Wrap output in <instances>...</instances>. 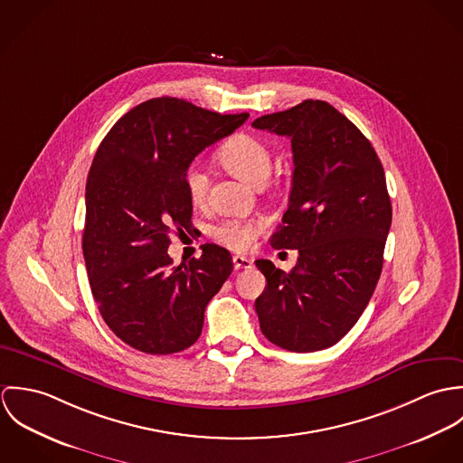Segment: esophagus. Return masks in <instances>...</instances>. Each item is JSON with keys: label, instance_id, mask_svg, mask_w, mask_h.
<instances>
[{"label": "esophagus", "instance_id": "34e87169", "mask_svg": "<svg viewBox=\"0 0 463 463\" xmlns=\"http://www.w3.org/2000/svg\"><path fill=\"white\" fill-rule=\"evenodd\" d=\"M253 265V262L246 257H241V255H235L233 257V267L239 270V269H250Z\"/></svg>", "mask_w": 463, "mask_h": 463}]
</instances>
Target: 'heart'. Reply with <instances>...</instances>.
Segmentation results:
<instances>
[{
	"mask_svg": "<svg viewBox=\"0 0 463 463\" xmlns=\"http://www.w3.org/2000/svg\"><path fill=\"white\" fill-rule=\"evenodd\" d=\"M219 162L235 176L246 180L251 185L262 187L272 164V153L260 137L250 133H237L228 138L219 149ZM208 175L206 171L193 164L185 171V187L194 203H201L208 194ZM265 228L264 219H228L213 228V237L233 250H246L251 246L257 235Z\"/></svg>",
	"mask_w": 463,
	"mask_h": 463,
	"instance_id": "obj_1",
	"label": "heart"
}]
</instances>
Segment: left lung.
Instances as JSON below:
<instances>
[{"label": "left lung", "mask_w": 463, "mask_h": 463, "mask_svg": "<svg viewBox=\"0 0 463 463\" xmlns=\"http://www.w3.org/2000/svg\"><path fill=\"white\" fill-rule=\"evenodd\" d=\"M253 127L292 142V191L270 246L299 253L290 272L255 262L267 279L255 301L260 330L287 351H321L356 325L380 279L392 222L383 165L326 101L307 99Z\"/></svg>", "instance_id": "obj_1"}]
</instances>
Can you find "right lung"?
<instances>
[{
  "label": "right lung",
  "instance_id": "obj_1",
  "mask_svg": "<svg viewBox=\"0 0 463 463\" xmlns=\"http://www.w3.org/2000/svg\"><path fill=\"white\" fill-rule=\"evenodd\" d=\"M250 114L221 116L178 98H153L125 114L101 140L85 187L83 259L107 326L147 354L187 349L204 308L233 270L232 255L173 267L171 235H185L193 199L185 171L199 153L235 132Z\"/></svg>",
  "mask_w": 463,
  "mask_h": 463
}]
</instances>
